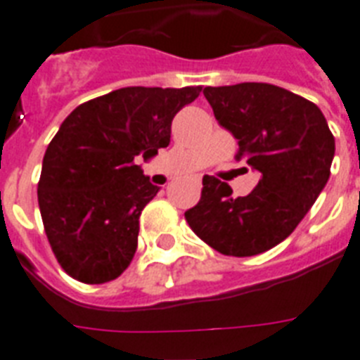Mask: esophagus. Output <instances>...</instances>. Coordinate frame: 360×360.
I'll list each match as a JSON object with an SVG mask.
<instances>
[{
  "mask_svg": "<svg viewBox=\"0 0 360 360\" xmlns=\"http://www.w3.org/2000/svg\"><path fill=\"white\" fill-rule=\"evenodd\" d=\"M196 181H200V179H198V177H196Z\"/></svg>",
  "mask_w": 360,
  "mask_h": 360,
  "instance_id": "34e87169",
  "label": "esophagus"
}]
</instances>
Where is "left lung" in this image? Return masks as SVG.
<instances>
[{
    "mask_svg": "<svg viewBox=\"0 0 360 360\" xmlns=\"http://www.w3.org/2000/svg\"><path fill=\"white\" fill-rule=\"evenodd\" d=\"M214 117L239 141L237 158L262 174L248 196L203 175L200 202L185 213L192 231L220 254L267 252L304 219L330 175L335 136L314 103L259 82L205 87Z\"/></svg>",
    "mask_w": 360,
    "mask_h": 360,
    "instance_id": "8db88e82",
    "label": "left lung"
}]
</instances>
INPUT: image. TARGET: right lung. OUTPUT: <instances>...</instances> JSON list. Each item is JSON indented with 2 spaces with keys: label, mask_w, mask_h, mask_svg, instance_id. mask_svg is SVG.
<instances>
[{
  "label": "right lung",
  "mask_w": 360,
  "mask_h": 360,
  "mask_svg": "<svg viewBox=\"0 0 360 360\" xmlns=\"http://www.w3.org/2000/svg\"><path fill=\"white\" fill-rule=\"evenodd\" d=\"M202 86L121 87L72 110L42 160L37 198L48 243L84 284L115 280L138 246L140 214L158 186L134 162L168 147L172 121Z\"/></svg>",
  "instance_id": "obj_1"
}]
</instances>
